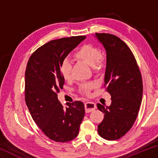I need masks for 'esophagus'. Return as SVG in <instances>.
Returning a JSON list of instances; mask_svg holds the SVG:
<instances>
[{"mask_svg": "<svg viewBox=\"0 0 158 158\" xmlns=\"http://www.w3.org/2000/svg\"><path fill=\"white\" fill-rule=\"evenodd\" d=\"M96 108V103L93 102H87L85 103V110L86 112H91Z\"/></svg>", "mask_w": 158, "mask_h": 158, "instance_id": "obj_1", "label": "esophagus"}]
</instances>
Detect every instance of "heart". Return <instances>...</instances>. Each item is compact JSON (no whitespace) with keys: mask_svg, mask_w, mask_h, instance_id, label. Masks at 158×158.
<instances>
[{"mask_svg":"<svg viewBox=\"0 0 158 158\" xmlns=\"http://www.w3.org/2000/svg\"><path fill=\"white\" fill-rule=\"evenodd\" d=\"M75 60L83 62L91 66L95 72H100L102 69L105 64L104 56L101 53L100 50L92 45H84L75 52ZM60 72L64 80H70L72 78V64L68 60H64L60 66ZM95 84L92 83L81 84L79 87L80 92L87 94L91 89L94 88Z\"/></svg>","mask_w":158,"mask_h":158,"instance_id":"1","label":"heart"}]
</instances>
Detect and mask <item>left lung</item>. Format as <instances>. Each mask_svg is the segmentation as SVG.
I'll return each instance as SVG.
<instances>
[{
	"mask_svg": "<svg viewBox=\"0 0 158 158\" xmlns=\"http://www.w3.org/2000/svg\"><path fill=\"white\" fill-rule=\"evenodd\" d=\"M106 51L105 86L111 105L98 103L105 113L98 132L105 139L117 140L128 132L136 121L143 97L141 72L131 50L123 41L110 34L96 33Z\"/></svg>",
	"mask_w": 158,
	"mask_h": 158,
	"instance_id": "1",
	"label": "left lung"
}]
</instances>
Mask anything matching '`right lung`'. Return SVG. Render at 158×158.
I'll return each mask as SVG.
<instances>
[{"label": "right lung", "mask_w": 158, "mask_h": 158, "mask_svg": "<svg viewBox=\"0 0 158 158\" xmlns=\"http://www.w3.org/2000/svg\"><path fill=\"white\" fill-rule=\"evenodd\" d=\"M85 36L52 40L35 51L25 72V101L34 121L50 139L68 142L77 136L85 114L81 101L64 107L57 94L63 88L62 62Z\"/></svg>", "instance_id": "1"}]
</instances>
